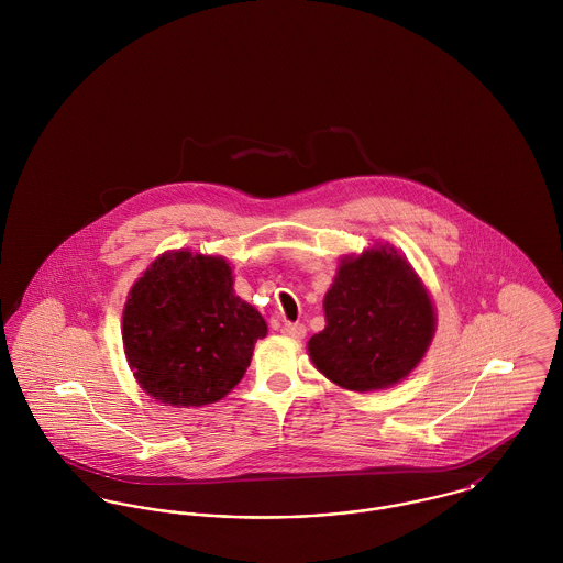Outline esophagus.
<instances>
[{
	"mask_svg": "<svg viewBox=\"0 0 563 563\" xmlns=\"http://www.w3.org/2000/svg\"><path fill=\"white\" fill-rule=\"evenodd\" d=\"M306 324L303 322H286L284 327H282V333L284 335H288V338H292V340H301L303 335H306Z\"/></svg>",
	"mask_w": 563,
	"mask_h": 563,
	"instance_id": "34e87169",
	"label": "esophagus"
}]
</instances>
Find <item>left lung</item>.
Returning <instances> with one entry per match:
<instances>
[{
  "mask_svg": "<svg viewBox=\"0 0 563 563\" xmlns=\"http://www.w3.org/2000/svg\"><path fill=\"white\" fill-rule=\"evenodd\" d=\"M310 357L333 384L368 393L409 375L433 338V306L397 251L371 249L338 268Z\"/></svg>",
  "mask_w": 563,
  "mask_h": 563,
  "instance_id": "8db88e82",
  "label": "left lung"
}]
</instances>
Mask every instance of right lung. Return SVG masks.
I'll return each instance as SVG.
<instances>
[{
  "label": "right lung",
  "mask_w": 563,
  "mask_h": 563,
  "mask_svg": "<svg viewBox=\"0 0 563 563\" xmlns=\"http://www.w3.org/2000/svg\"><path fill=\"white\" fill-rule=\"evenodd\" d=\"M232 286L225 260L190 251L162 255L134 284L123 346L147 395L199 407L223 399L241 382L266 322Z\"/></svg>",
  "instance_id": "1"
}]
</instances>
